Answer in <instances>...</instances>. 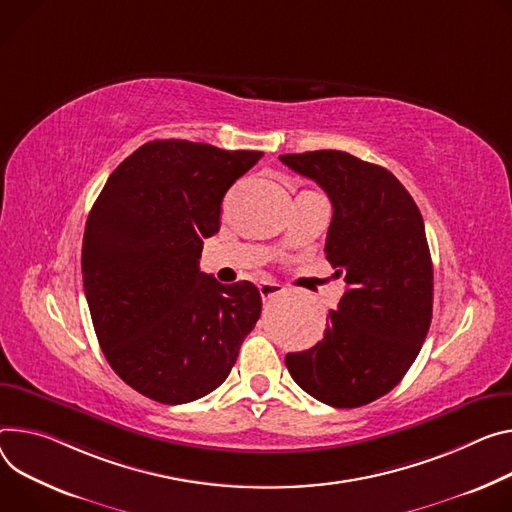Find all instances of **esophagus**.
I'll use <instances>...</instances> for the list:
<instances>
[{
	"label": "esophagus",
	"mask_w": 512,
	"mask_h": 512,
	"mask_svg": "<svg viewBox=\"0 0 512 512\" xmlns=\"http://www.w3.org/2000/svg\"><path fill=\"white\" fill-rule=\"evenodd\" d=\"M259 294H261L263 302H267V300H271V298H275V296L284 294V286H282V284H275V282H263V284L259 286Z\"/></svg>",
	"instance_id": "34e87169"
}]
</instances>
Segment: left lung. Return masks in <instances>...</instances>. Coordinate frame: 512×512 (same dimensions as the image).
I'll return each instance as SVG.
<instances>
[{"instance_id": "1", "label": "left lung", "mask_w": 512, "mask_h": 512, "mask_svg": "<svg viewBox=\"0 0 512 512\" xmlns=\"http://www.w3.org/2000/svg\"><path fill=\"white\" fill-rule=\"evenodd\" d=\"M333 204L327 253L347 290L324 337L288 353L294 382L335 408L388 394L421 351L433 316V263L421 210L384 167L343 151L282 155Z\"/></svg>"}]
</instances>
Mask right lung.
Instances as JSON below:
<instances>
[{"mask_svg":"<svg viewBox=\"0 0 512 512\" xmlns=\"http://www.w3.org/2000/svg\"><path fill=\"white\" fill-rule=\"evenodd\" d=\"M261 151L151 141L108 177L85 224L81 273L91 322L116 374L161 404L216 390L261 316L251 282L200 271L222 198Z\"/></svg>","mask_w":512,"mask_h":512,"instance_id":"add662e5","label":"right lung"}]
</instances>
